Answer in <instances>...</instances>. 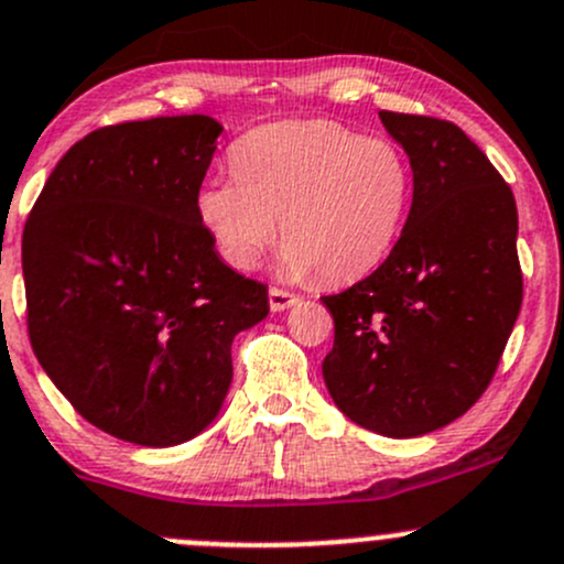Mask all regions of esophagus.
<instances>
[{"instance_id":"1","label":"esophagus","mask_w":564,"mask_h":564,"mask_svg":"<svg viewBox=\"0 0 564 564\" xmlns=\"http://www.w3.org/2000/svg\"><path fill=\"white\" fill-rule=\"evenodd\" d=\"M294 302H297V294L286 292V289H270V307L275 313L289 311V307H292Z\"/></svg>"}]
</instances>
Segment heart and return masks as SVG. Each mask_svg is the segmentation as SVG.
I'll use <instances>...</instances> for the list:
<instances>
[{
  "mask_svg": "<svg viewBox=\"0 0 564 564\" xmlns=\"http://www.w3.org/2000/svg\"><path fill=\"white\" fill-rule=\"evenodd\" d=\"M232 167L199 186L197 213L240 270L259 262L281 218L289 275L354 281L387 259L411 203L405 153L329 121L253 129L235 142Z\"/></svg>",
  "mask_w": 564,
  "mask_h": 564,
  "instance_id": "b5f03b06",
  "label": "heart"
}]
</instances>
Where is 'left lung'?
I'll use <instances>...</instances> for the list:
<instances>
[{"label":"left lung","mask_w":564,"mask_h":564,"mask_svg":"<svg viewBox=\"0 0 564 564\" xmlns=\"http://www.w3.org/2000/svg\"><path fill=\"white\" fill-rule=\"evenodd\" d=\"M405 148L413 203L387 262L322 297L335 346L322 372L351 422L419 437L476 405L521 307L511 186L452 121L381 110Z\"/></svg>","instance_id":"8db88e82"}]
</instances>
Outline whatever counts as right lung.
Here are the masks:
<instances>
[{
	"label": "right lung",
	"instance_id": "obj_1",
	"mask_svg": "<svg viewBox=\"0 0 564 564\" xmlns=\"http://www.w3.org/2000/svg\"><path fill=\"white\" fill-rule=\"evenodd\" d=\"M210 116L102 127L75 142L23 227L34 357L86 422L167 448L213 424L232 340L270 313L267 286L221 262L199 221Z\"/></svg>",
	"mask_w": 564,
	"mask_h": 564
}]
</instances>
